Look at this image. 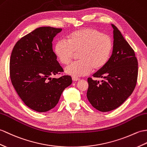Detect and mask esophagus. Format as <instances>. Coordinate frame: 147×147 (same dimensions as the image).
I'll return each instance as SVG.
<instances>
[{"label": "esophagus", "instance_id": "34e87169", "mask_svg": "<svg viewBox=\"0 0 147 147\" xmlns=\"http://www.w3.org/2000/svg\"><path fill=\"white\" fill-rule=\"evenodd\" d=\"M72 80L74 81H78L80 80V78H78V77H72Z\"/></svg>", "mask_w": 147, "mask_h": 147}]
</instances>
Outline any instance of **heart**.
Returning a JSON list of instances; mask_svg holds the SVG:
<instances>
[{
	"label": "heart",
	"instance_id": "heart-1",
	"mask_svg": "<svg viewBox=\"0 0 147 147\" xmlns=\"http://www.w3.org/2000/svg\"><path fill=\"white\" fill-rule=\"evenodd\" d=\"M67 42L57 41L54 51L61 64L66 65L78 54L77 62L69 64L65 73L73 76L86 75L97 71L107 65L113 50L111 37L94 28L75 30L67 37Z\"/></svg>",
	"mask_w": 147,
	"mask_h": 147
}]
</instances>
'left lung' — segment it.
<instances>
[{
  "mask_svg": "<svg viewBox=\"0 0 147 147\" xmlns=\"http://www.w3.org/2000/svg\"><path fill=\"white\" fill-rule=\"evenodd\" d=\"M113 49L103 69L93 74L103 78L101 83L91 78L88 79L87 98L91 105L101 112L113 110L120 107L134 91L138 78V61L134 50L115 25Z\"/></svg>",
  "mask_w": 147,
  "mask_h": 147,
  "instance_id": "8db88e82",
  "label": "left lung"
}]
</instances>
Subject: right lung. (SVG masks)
<instances>
[{"mask_svg": "<svg viewBox=\"0 0 147 147\" xmlns=\"http://www.w3.org/2000/svg\"><path fill=\"white\" fill-rule=\"evenodd\" d=\"M62 29L41 27L20 39L10 58V78L24 104L37 112L56 107L66 88L72 83L70 76H51L63 72L53 50V38Z\"/></svg>", "mask_w": 147, "mask_h": 147, "instance_id": "right-lung-1", "label": "right lung"}]
</instances>
